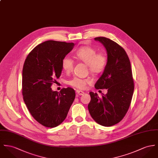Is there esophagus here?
Segmentation results:
<instances>
[{
    "mask_svg": "<svg viewBox=\"0 0 158 158\" xmlns=\"http://www.w3.org/2000/svg\"><path fill=\"white\" fill-rule=\"evenodd\" d=\"M76 93L77 94H78L79 96H82V95H83L84 94V92H83L82 91H80V90H76Z\"/></svg>",
    "mask_w": 158,
    "mask_h": 158,
    "instance_id": "1",
    "label": "esophagus"
}]
</instances>
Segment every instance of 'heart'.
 <instances>
[{
	"mask_svg": "<svg viewBox=\"0 0 158 158\" xmlns=\"http://www.w3.org/2000/svg\"><path fill=\"white\" fill-rule=\"evenodd\" d=\"M76 58L84 62L88 67L89 72L94 74H98L103 72L106 64L107 58L102 53H97L96 49L89 47L84 46L76 50L75 52ZM74 62L69 56H65L62 60V69L69 73L72 71ZM91 81L89 79H81L74 77L69 81V84L73 87L80 89H85L88 84H89Z\"/></svg>",
	"mask_w": 158,
	"mask_h": 158,
	"instance_id": "1",
	"label": "heart"
}]
</instances>
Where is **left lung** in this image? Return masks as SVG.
<instances>
[{"label": "left lung", "instance_id": "1", "mask_svg": "<svg viewBox=\"0 0 158 158\" xmlns=\"http://www.w3.org/2000/svg\"><path fill=\"white\" fill-rule=\"evenodd\" d=\"M107 52L106 66L94 85L96 89H106L102 97L90 92L88 108L91 117L98 124L111 126L122 121L130 106L134 83L129 57L122 47L106 37H96Z\"/></svg>", "mask_w": 158, "mask_h": 158}]
</instances>
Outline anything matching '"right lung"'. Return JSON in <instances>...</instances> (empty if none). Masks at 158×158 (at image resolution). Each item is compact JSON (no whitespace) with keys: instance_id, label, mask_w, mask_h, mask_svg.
<instances>
[{"instance_id":"1","label":"right lung","mask_w":158,"mask_h":158,"mask_svg":"<svg viewBox=\"0 0 158 158\" xmlns=\"http://www.w3.org/2000/svg\"><path fill=\"white\" fill-rule=\"evenodd\" d=\"M73 43L49 40L33 49L24 61L22 94L34 118L47 127H55L65 119L75 98L68 87L60 92L51 88L61 76L62 60L72 49Z\"/></svg>"}]
</instances>
